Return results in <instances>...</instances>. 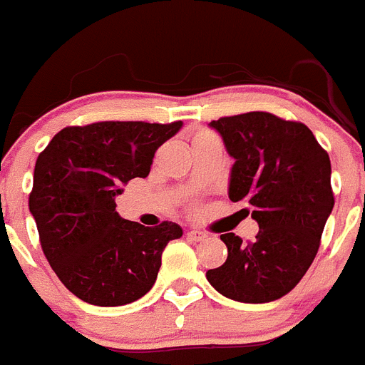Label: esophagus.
<instances>
[{"label": "esophagus", "mask_w": 365, "mask_h": 365, "mask_svg": "<svg viewBox=\"0 0 365 365\" xmlns=\"http://www.w3.org/2000/svg\"><path fill=\"white\" fill-rule=\"evenodd\" d=\"M186 237H188L190 241H205L208 235L205 234V232L201 230H195V228H192V230L186 232Z\"/></svg>", "instance_id": "esophagus-1"}]
</instances>
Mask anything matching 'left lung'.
Returning <instances> with one entry per match:
<instances>
[{"mask_svg":"<svg viewBox=\"0 0 365 365\" xmlns=\"http://www.w3.org/2000/svg\"><path fill=\"white\" fill-rule=\"evenodd\" d=\"M210 128L235 160L228 197L252 206L259 232L252 243L221 234L228 257L206 279L235 302H274L298 285L320 248L334 206L331 160L307 125L272 113L222 117Z\"/></svg>","mask_w":365,"mask_h":365,"instance_id":"obj_1","label":"left lung"}]
</instances>
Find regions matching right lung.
I'll list each match as a JSON object with an SVG mask.
<instances>
[{
    "label": "right lung",
    "instance_id": "1",
    "mask_svg": "<svg viewBox=\"0 0 365 365\" xmlns=\"http://www.w3.org/2000/svg\"><path fill=\"white\" fill-rule=\"evenodd\" d=\"M182 122H95L58 131L38 155L29 210L60 282L83 302L117 307L153 287L172 221L144 227L118 215L122 185L148 177L155 151Z\"/></svg>",
    "mask_w": 365,
    "mask_h": 365
}]
</instances>
